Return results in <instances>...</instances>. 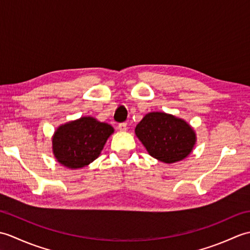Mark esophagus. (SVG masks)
<instances>
[{
  "label": "esophagus",
  "mask_w": 250,
  "mask_h": 250,
  "mask_svg": "<svg viewBox=\"0 0 250 250\" xmlns=\"http://www.w3.org/2000/svg\"><path fill=\"white\" fill-rule=\"evenodd\" d=\"M126 122H121V124H119V125H118V129L120 130V131H126Z\"/></svg>",
  "instance_id": "1"
}]
</instances>
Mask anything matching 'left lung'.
<instances>
[{
    "label": "left lung",
    "instance_id": "1",
    "mask_svg": "<svg viewBox=\"0 0 250 250\" xmlns=\"http://www.w3.org/2000/svg\"><path fill=\"white\" fill-rule=\"evenodd\" d=\"M135 134L148 153L164 163L188 157L196 142L195 132L187 122L160 111L147 114L136 125Z\"/></svg>",
    "mask_w": 250,
    "mask_h": 250
}]
</instances>
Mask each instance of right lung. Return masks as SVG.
Returning <instances> with one entry per match:
<instances>
[{
	"mask_svg": "<svg viewBox=\"0 0 250 250\" xmlns=\"http://www.w3.org/2000/svg\"><path fill=\"white\" fill-rule=\"evenodd\" d=\"M114 128L93 117H82L60 125L52 136L57 161L68 168H81L97 159Z\"/></svg>",
	"mask_w": 250,
	"mask_h": 250,
	"instance_id": "1",
	"label": "right lung"
}]
</instances>
